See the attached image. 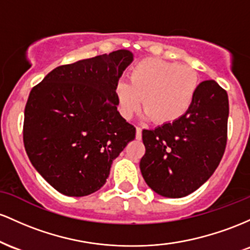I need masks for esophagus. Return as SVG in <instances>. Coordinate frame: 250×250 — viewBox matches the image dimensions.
Returning a JSON list of instances; mask_svg holds the SVG:
<instances>
[{"mask_svg": "<svg viewBox=\"0 0 250 250\" xmlns=\"http://www.w3.org/2000/svg\"><path fill=\"white\" fill-rule=\"evenodd\" d=\"M136 138L137 139H142V128L139 126L136 127Z\"/></svg>", "mask_w": 250, "mask_h": 250, "instance_id": "obj_1", "label": "esophagus"}]
</instances>
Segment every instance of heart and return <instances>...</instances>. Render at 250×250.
Segmentation results:
<instances>
[{
    "mask_svg": "<svg viewBox=\"0 0 250 250\" xmlns=\"http://www.w3.org/2000/svg\"><path fill=\"white\" fill-rule=\"evenodd\" d=\"M198 75L189 66L145 59L132 67L127 81H119L116 94L125 118L133 117L142 107L146 117L158 124L181 119L192 106L198 92Z\"/></svg>",
    "mask_w": 250,
    "mask_h": 250,
    "instance_id": "heart-1",
    "label": "heart"
}]
</instances>
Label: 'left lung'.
<instances>
[{
  "mask_svg": "<svg viewBox=\"0 0 250 250\" xmlns=\"http://www.w3.org/2000/svg\"><path fill=\"white\" fill-rule=\"evenodd\" d=\"M228 116L227 92L206 80L181 119L143 130L145 155L139 167L147 186L164 197L181 198L206 183L222 159Z\"/></svg>",
  "mask_w": 250,
  "mask_h": 250,
  "instance_id": "8db88e82",
  "label": "left lung"
}]
</instances>
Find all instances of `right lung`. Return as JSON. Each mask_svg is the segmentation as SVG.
I'll use <instances>...</instances> for the list:
<instances>
[{
	"instance_id": "right-lung-1",
	"label": "right lung",
	"mask_w": 250,
	"mask_h": 250,
	"mask_svg": "<svg viewBox=\"0 0 250 250\" xmlns=\"http://www.w3.org/2000/svg\"><path fill=\"white\" fill-rule=\"evenodd\" d=\"M132 52L83 59L49 72L30 91L23 143L35 170L59 192L91 195L106 183L112 162L136 138L117 110L116 86Z\"/></svg>"
}]
</instances>
